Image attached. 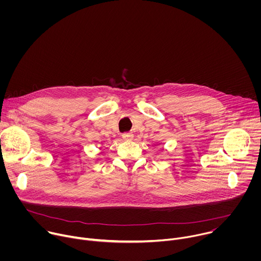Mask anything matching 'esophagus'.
Listing matches in <instances>:
<instances>
[{
  "instance_id": "34e87169",
  "label": "esophagus",
  "mask_w": 261,
  "mask_h": 261,
  "mask_svg": "<svg viewBox=\"0 0 261 261\" xmlns=\"http://www.w3.org/2000/svg\"><path fill=\"white\" fill-rule=\"evenodd\" d=\"M122 137H123V139H125V140H130V139L133 138V133H131V132L123 133V134H122Z\"/></svg>"
}]
</instances>
